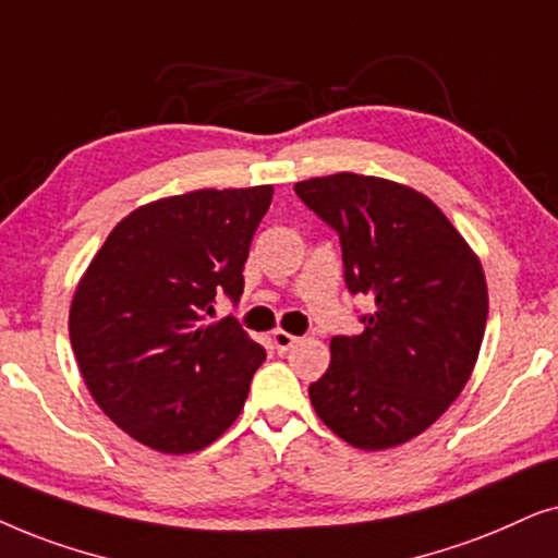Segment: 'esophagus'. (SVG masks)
Returning <instances> with one entry per match:
<instances>
[{"label":"esophagus","mask_w":558,"mask_h":558,"mask_svg":"<svg viewBox=\"0 0 558 558\" xmlns=\"http://www.w3.org/2000/svg\"><path fill=\"white\" fill-rule=\"evenodd\" d=\"M272 344L278 352H288L293 344H299V337H293V333H288L283 329H275L272 331Z\"/></svg>","instance_id":"34e87169"}]
</instances>
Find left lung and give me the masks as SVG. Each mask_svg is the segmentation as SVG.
<instances>
[{"label":"left lung","mask_w":558,"mask_h":558,"mask_svg":"<svg viewBox=\"0 0 558 558\" xmlns=\"http://www.w3.org/2000/svg\"><path fill=\"white\" fill-rule=\"evenodd\" d=\"M295 193L339 234L349 293L373 301L365 331L331 339L311 383L318 418L356 449L411 441L454 403L477 362L487 283L464 236L423 193L337 173Z\"/></svg>","instance_id":"left-lung-1"}]
</instances>
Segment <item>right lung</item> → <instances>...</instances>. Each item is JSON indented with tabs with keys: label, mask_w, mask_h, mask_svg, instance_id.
Segmentation results:
<instances>
[{
	"label": "right lung",
	"mask_w": 558,
	"mask_h": 558,
	"mask_svg": "<svg viewBox=\"0 0 558 558\" xmlns=\"http://www.w3.org/2000/svg\"><path fill=\"white\" fill-rule=\"evenodd\" d=\"M272 185L191 191L111 229L71 301L69 331L96 405L162 454L209 447L236 421L265 349L217 295L244 291L252 234Z\"/></svg>",
	"instance_id": "add662e5"
}]
</instances>
